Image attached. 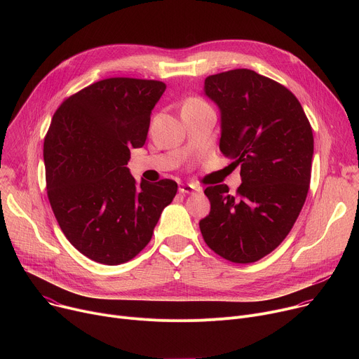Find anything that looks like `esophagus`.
Here are the masks:
<instances>
[{
  "mask_svg": "<svg viewBox=\"0 0 359 359\" xmlns=\"http://www.w3.org/2000/svg\"><path fill=\"white\" fill-rule=\"evenodd\" d=\"M197 191H200V189L190 183H182L179 186V193H182V194H191V193H197Z\"/></svg>",
  "mask_w": 359,
  "mask_h": 359,
  "instance_id": "1",
  "label": "esophagus"
}]
</instances>
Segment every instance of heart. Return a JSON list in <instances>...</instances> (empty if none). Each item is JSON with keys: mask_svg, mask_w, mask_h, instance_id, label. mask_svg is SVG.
I'll use <instances>...</instances> for the list:
<instances>
[{"mask_svg": "<svg viewBox=\"0 0 359 359\" xmlns=\"http://www.w3.org/2000/svg\"><path fill=\"white\" fill-rule=\"evenodd\" d=\"M191 104H197V100H193V102H191Z\"/></svg>", "mask_w": 359, "mask_h": 359, "instance_id": "b5f03b06", "label": "heart"}]
</instances>
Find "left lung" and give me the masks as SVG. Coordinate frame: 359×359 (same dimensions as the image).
I'll return each mask as SVG.
<instances>
[{"label": "left lung", "instance_id": "obj_1", "mask_svg": "<svg viewBox=\"0 0 359 359\" xmlns=\"http://www.w3.org/2000/svg\"><path fill=\"white\" fill-rule=\"evenodd\" d=\"M203 93L220 111L219 147L241 166V184L236 194L226 184L204 190L212 209L200 231L223 259L254 263L280 245L304 206L313 130L287 88L251 69L208 76Z\"/></svg>", "mask_w": 359, "mask_h": 359}]
</instances>
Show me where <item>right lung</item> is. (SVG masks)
<instances>
[{
  "instance_id": "add662e5",
  "label": "right lung",
  "mask_w": 359,
  "mask_h": 359,
  "mask_svg": "<svg viewBox=\"0 0 359 359\" xmlns=\"http://www.w3.org/2000/svg\"><path fill=\"white\" fill-rule=\"evenodd\" d=\"M165 89L147 79L95 82L64 100L45 136L50 208L69 243L96 263L132 260L176 196V182L137 183L126 168Z\"/></svg>"
}]
</instances>
